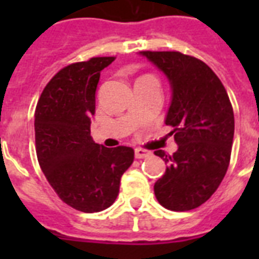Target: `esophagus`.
Here are the masks:
<instances>
[{
  "label": "esophagus",
  "mask_w": 259,
  "mask_h": 259,
  "mask_svg": "<svg viewBox=\"0 0 259 259\" xmlns=\"http://www.w3.org/2000/svg\"><path fill=\"white\" fill-rule=\"evenodd\" d=\"M150 154H152L150 152H148V150L145 149H141V148H136V149H134V156H136V158L149 157Z\"/></svg>",
  "instance_id": "obj_1"
}]
</instances>
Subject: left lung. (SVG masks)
<instances>
[{
  "mask_svg": "<svg viewBox=\"0 0 259 259\" xmlns=\"http://www.w3.org/2000/svg\"><path fill=\"white\" fill-rule=\"evenodd\" d=\"M169 82L172 97L165 117L177 150H164L165 173L154 184L158 203L172 211H189L211 197L230 164L234 111L229 95L205 63L180 52L142 51Z\"/></svg>",
  "mask_w": 259,
  "mask_h": 259,
  "instance_id": "1",
  "label": "left lung"
}]
</instances>
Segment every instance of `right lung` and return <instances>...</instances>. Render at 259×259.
Here are the masks:
<instances>
[{
	"instance_id": "right-lung-1",
	"label": "right lung",
	"mask_w": 259,
	"mask_h": 259,
	"mask_svg": "<svg viewBox=\"0 0 259 259\" xmlns=\"http://www.w3.org/2000/svg\"><path fill=\"white\" fill-rule=\"evenodd\" d=\"M111 62L93 58L64 67L47 84L34 111L40 168L59 197L83 212L113 204L134 160L132 148L95 144L90 132L101 71Z\"/></svg>"
}]
</instances>
